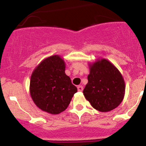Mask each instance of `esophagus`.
<instances>
[{
	"mask_svg": "<svg viewBox=\"0 0 146 146\" xmlns=\"http://www.w3.org/2000/svg\"><path fill=\"white\" fill-rule=\"evenodd\" d=\"M83 87L82 86H78V91H83Z\"/></svg>",
	"mask_w": 146,
	"mask_h": 146,
	"instance_id": "1",
	"label": "esophagus"
}]
</instances>
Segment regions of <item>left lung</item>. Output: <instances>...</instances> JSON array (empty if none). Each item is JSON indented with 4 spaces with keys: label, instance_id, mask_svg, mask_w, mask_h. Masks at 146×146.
I'll return each instance as SVG.
<instances>
[{
    "label": "left lung",
    "instance_id": "obj_1",
    "mask_svg": "<svg viewBox=\"0 0 146 146\" xmlns=\"http://www.w3.org/2000/svg\"><path fill=\"white\" fill-rule=\"evenodd\" d=\"M83 95L95 109L108 112L118 107L125 95V81L114 65L102 58L90 64Z\"/></svg>",
    "mask_w": 146,
    "mask_h": 146
}]
</instances>
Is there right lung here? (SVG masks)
Returning <instances> with one entry per match:
<instances>
[{
    "label": "right lung",
    "mask_w": 146,
    "mask_h": 146,
    "mask_svg": "<svg viewBox=\"0 0 146 146\" xmlns=\"http://www.w3.org/2000/svg\"><path fill=\"white\" fill-rule=\"evenodd\" d=\"M65 68L64 60L55 55L44 59L32 73L30 93L37 107L45 112L58 114L64 111L77 92Z\"/></svg>",
    "instance_id": "add662e5"
}]
</instances>
